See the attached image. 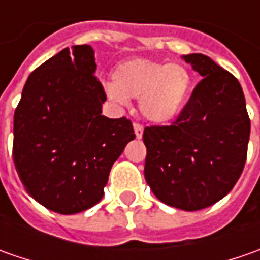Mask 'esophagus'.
I'll return each mask as SVG.
<instances>
[{"label":"esophagus","mask_w":260,"mask_h":260,"mask_svg":"<svg viewBox=\"0 0 260 260\" xmlns=\"http://www.w3.org/2000/svg\"><path fill=\"white\" fill-rule=\"evenodd\" d=\"M133 128H135V135L137 139H142V136H143V125L139 124V123H135L133 124Z\"/></svg>","instance_id":"obj_1"}]
</instances>
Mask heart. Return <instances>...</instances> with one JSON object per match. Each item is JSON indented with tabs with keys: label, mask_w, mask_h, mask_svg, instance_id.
<instances>
[{
	"label": "heart",
	"mask_w": 260,
	"mask_h": 260,
	"mask_svg": "<svg viewBox=\"0 0 260 260\" xmlns=\"http://www.w3.org/2000/svg\"><path fill=\"white\" fill-rule=\"evenodd\" d=\"M113 79L104 84L108 98L123 105L128 104V98H139L142 115L156 124L175 120L192 91V75L184 65L143 57L120 63Z\"/></svg>",
	"instance_id": "obj_1"
}]
</instances>
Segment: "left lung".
<instances>
[{
  "label": "left lung",
  "mask_w": 260,
  "mask_h": 260,
  "mask_svg": "<svg viewBox=\"0 0 260 260\" xmlns=\"http://www.w3.org/2000/svg\"><path fill=\"white\" fill-rule=\"evenodd\" d=\"M182 59L203 79L172 124L145 128V178L162 203L197 211L224 198L240 178L250 118L229 71L201 53Z\"/></svg>",
  "instance_id": "1"
}]
</instances>
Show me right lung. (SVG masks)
Returning <instances> with one entry per match:
<instances>
[{
  "label": "right lung",
  "mask_w": 260,
  "mask_h": 260,
  "mask_svg": "<svg viewBox=\"0 0 260 260\" xmlns=\"http://www.w3.org/2000/svg\"><path fill=\"white\" fill-rule=\"evenodd\" d=\"M94 50L72 46L35 69L14 111L13 157L25 191L59 214L100 203L111 166L136 137L125 117L103 113Z\"/></svg>",
  "instance_id": "1"
}]
</instances>
